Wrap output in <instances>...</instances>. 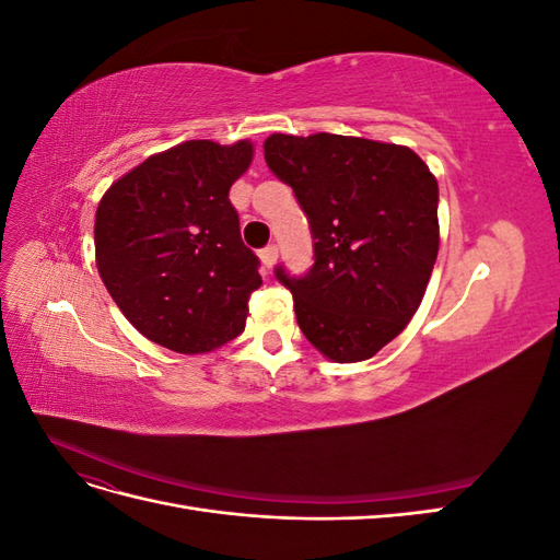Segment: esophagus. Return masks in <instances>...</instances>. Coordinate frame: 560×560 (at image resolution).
Wrapping results in <instances>:
<instances>
[{
	"mask_svg": "<svg viewBox=\"0 0 560 560\" xmlns=\"http://www.w3.org/2000/svg\"><path fill=\"white\" fill-rule=\"evenodd\" d=\"M259 257H261L264 268H273V266H276V261H278V247H276V245H268V247H264Z\"/></svg>",
	"mask_w": 560,
	"mask_h": 560,
	"instance_id": "esophagus-1",
	"label": "esophagus"
}]
</instances>
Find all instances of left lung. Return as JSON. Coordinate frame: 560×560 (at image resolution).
<instances>
[{
    "label": "left lung",
    "instance_id": "left-lung-1",
    "mask_svg": "<svg viewBox=\"0 0 560 560\" xmlns=\"http://www.w3.org/2000/svg\"><path fill=\"white\" fill-rule=\"evenodd\" d=\"M264 156L311 222V273L276 270L303 336L331 362L374 358L425 296L439 252L436 177L409 147L331 132H273Z\"/></svg>",
    "mask_w": 560,
    "mask_h": 560
}]
</instances>
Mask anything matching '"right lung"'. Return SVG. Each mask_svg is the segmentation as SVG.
<instances>
[{"mask_svg":"<svg viewBox=\"0 0 560 560\" xmlns=\"http://www.w3.org/2000/svg\"><path fill=\"white\" fill-rule=\"evenodd\" d=\"M252 156L249 140L182 142L135 165L100 200V278L149 341L200 354L243 334L261 276L229 191Z\"/></svg>","mask_w":560,"mask_h":560,"instance_id":"obj_1","label":"right lung"}]
</instances>
